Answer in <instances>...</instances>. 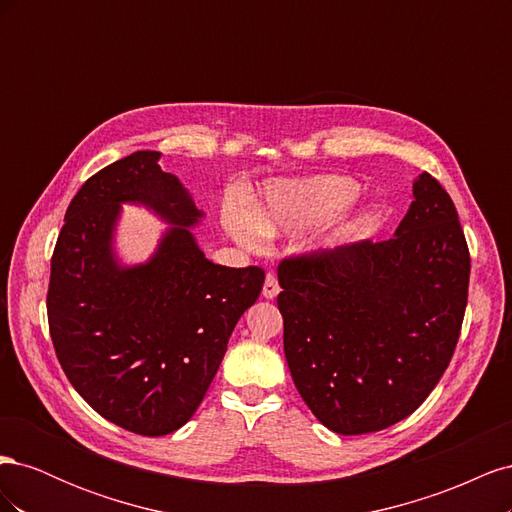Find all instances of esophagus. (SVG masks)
Segmentation results:
<instances>
[{"instance_id":"34e87169","label":"esophagus","mask_w":512,"mask_h":512,"mask_svg":"<svg viewBox=\"0 0 512 512\" xmlns=\"http://www.w3.org/2000/svg\"><path fill=\"white\" fill-rule=\"evenodd\" d=\"M280 294V282H277L275 273H267L265 277V286H262V297L265 299H275Z\"/></svg>"}]
</instances>
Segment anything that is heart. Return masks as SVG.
<instances>
[{"instance_id":"1","label":"heart","mask_w":512,"mask_h":512,"mask_svg":"<svg viewBox=\"0 0 512 512\" xmlns=\"http://www.w3.org/2000/svg\"><path fill=\"white\" fill-rule=\"evenodd\" d=\"M356 188L346 177H314L305 181L273 183L267 188L262 203L252 211V224L241 215H228L226 226L243 245H256L260 235H277L280 230L299 228L318 222L346 207Z\"/></svg>"}]
</instances>
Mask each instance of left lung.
<instances>
[{
  "label": "left lung",
  "instance_id": "1",
  "mask_svg": "<svg viewBox=\"0 0 512 512\" xmlns=\"http://www.w3.org/2000/svg\"><path fill=\"white\" fill-rule=\"evenodd\" d=\"M284 352L318 421L356 436L404 421L459 342L470 250L436 177L414 181L395 237L286 256L277 267Z\"/></svg>",
  "mask_w": 512,
  "mask_h": 512
}]
</instances>
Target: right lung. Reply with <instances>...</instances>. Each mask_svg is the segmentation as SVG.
<instances>
[{
    "label": "right lung",
    "instance_id": "1",
    "mask_svg": "<svg viewBox=\"0 0 512 512\" xmlns=\"http://www.w3.org/2000/svg\"><path fill=\"white\" fill-rule=\"evenodd\" d=\"M158 151L104 166L76 192L51 258L46 314L55 354L87 404L138 436H166L203 401L228 337L265 284V269L213 265L185 226L200 213ZM173 221L147 266L119 270L110 237L118 203Z\"/></svg>",
    "mask_w": 512,
    "mask_h": 512
}]
</instances>
